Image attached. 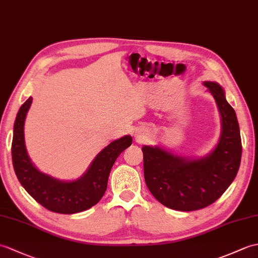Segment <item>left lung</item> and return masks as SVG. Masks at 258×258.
<instances>
[{"label": "left lung", "instance_id": "1", "mask_svg": "<svg viewBox=\"0 0 258 258\" xmlns=\"http://www.w3.org/2000/svg\"><path fill=\"white\" fill-rule=\"evenodd\" d=\"M221 115L217 145L202 157H185L161 146L142 147L144 177L152 195L167 208L195 211L210 206L234 180L242 157V142L235 111L218 82L203 81Z\"/></svg>", "mask_w": 258, "mask_h": 258}]
</instances>
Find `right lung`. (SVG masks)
<instances>
[{
    "label": "right lung",
    "instance_id": "obj_1",
    "mask_svg": "<svg viewBox=\"0 0 258 258\" xmlns=\"http://www.w3.org/2000/svg\"><path fill=\"white\" fill-rule=\"evenodd\" d=\"M33 98L29 97L15 118L12 159L17 179L39 205L49 211L73 214L88 210L103 197L112 166L123 151L132 145V136L113 141L94 157L89 168L76 180H60L40 171L27 154L24 125Z\"/></svg>",
    "mask_w": 258,
    "mask_h": 258
}]
</instances>
